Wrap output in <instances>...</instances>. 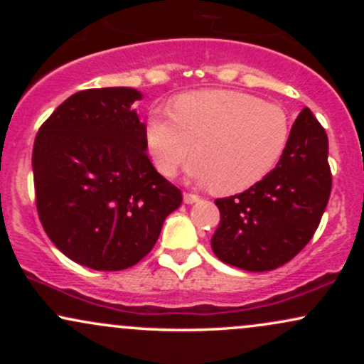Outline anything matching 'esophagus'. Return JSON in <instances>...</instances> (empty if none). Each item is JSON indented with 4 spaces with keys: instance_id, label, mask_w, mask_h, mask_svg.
Masks as SVG:
<instances>
[{
    "instance_id": "1",
    "label": "esophagus",
    "mask_w": 364,
    "mask_h": 364,
    "mask_svg": "<svg viewBox=\"0 0 364 364\" xmlns=\"http://www.w3.org/2000/svg\"><path fill=\"white\" fill-rule=\"evenodd\" d=\"M200 196L196 195V193H190V191H188V193H185V203H188V205H191V203H196V202H200Z\"/></svg>"
}]
</instances>
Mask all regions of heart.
Listing matches in <instances>:
<instances>
[{"label": "heart", "mask_w": 364, "mask_h": 364, "mask_svg": "<svg viewBox=\"0 0 364 364\" xmlns=\"http://www.w3.org/2000/svg\"><path fill=\"white\" fill-rule=\"evenodd\" d=\"M291 129L281 104L236 90H198L179 95L173 109L152 107L145 140L164 176L176 174L195 149L188 173L219 193H240L272 173Z\"/></svg>", "instance_id": "b5f03b06"}]
</instances>
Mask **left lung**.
Masks as SVG:
<instances>
[{
  "mask_svg": "<svg viewBox=\"0 0 364 364\" xmlns=\"http://www.w3.org/2000/svg\"><path fill=\"white\" fill-rule=\"evenodd\" d=\"M332 191L327 133L304 107L279 164L243 193L217 198L215 257L248 272L291 262L315 235Z\"/></svg>",
  "mask_w": 364,
  "mask_h": 364,
  "instance_id": "obj_1",
  "label": "left lung"
}]
</instances>
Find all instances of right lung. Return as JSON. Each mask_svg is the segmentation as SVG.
Listing matches in <instances>:
<instances>
[{"instance_id": "obj_1", "label": "right lung", "mask_w": 364, "mask_h": 364, "mask_svg": "<svg viewBox=\"0 0 364 364\" xmlns=\"http://www.w3.org/2000/svg\"><path fill=\"white\" fill-rule=\"evenodd\" d=\"M128 87L66 99L36 135V207L46 235L73 262L114 272L156 245L183 193L147 156L145 124Z\"/></svg>"}]
</instances>
